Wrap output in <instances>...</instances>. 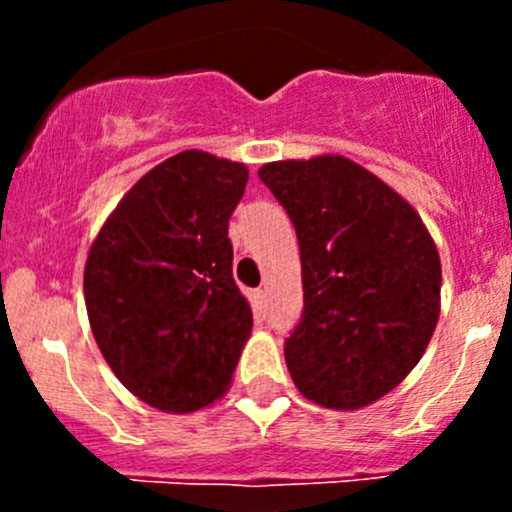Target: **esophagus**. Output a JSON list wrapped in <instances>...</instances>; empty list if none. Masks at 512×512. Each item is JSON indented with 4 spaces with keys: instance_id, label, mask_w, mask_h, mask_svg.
<instances>
[{
    "instance_id": "esophagus-1",
    "label": "esophagus",
    "mask_w": 512,
    "mask_h": 512,
    "mask_svg": "<svg viewBox=\"0 0 512 512\" xmlns=\"http://www.w3.org/2000/svg\"><path fill=\"white\" fill-rule=\"evenodd\" d=\"M252 307H255L257 314L265 312V309H267V294H265V289H255V292H252Z\"/></svg>"
}]
</instances>
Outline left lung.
<instances>
[{"mask_svg": "<svg viewBox=\"0 0 512 512\" xmlns=\"http://www.w3.org/2000/svg\"><path fill=\"white\" fill-rule=\"evenodd\" d=\"M299 240L304 312L285 344L304 399L334 411L374 404L418 364L441 314V257L421 215L344 156L257 170Z\"/></svg>", "mask_w": 512, "mask_h": 512, "instance_id": "left-lung-1", "label": "left lung"}]
</instances>
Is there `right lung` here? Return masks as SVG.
I'll use <instances>...</instances> for the list:
<instances>
[{
    "instance_id": "right-lung-1",
    "label": "right lung",
    "mask_w": 512,
    "mask_h": 512,
    "mask_svg": "<svg viewBox=\"0 0 512 512\" xmlns=\"http://www.w3.org/2000/svg\"><path fill=\"white\" fill-rule=\"evenodd\" d=\"M247 178L245 163L175 153L123 195L91 242L84 297L98 349L133 396L165 414L220 399L250 339L227 237Z\"/></svg>"
}]
</instances>
